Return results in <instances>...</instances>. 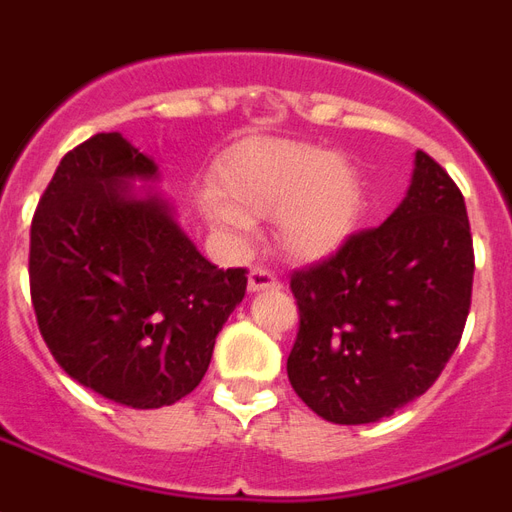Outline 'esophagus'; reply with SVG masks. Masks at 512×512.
<instances>
[{
  "instance_id": "esophagus-1",
  "label": "esophagus",
  "mask_w": 512,
  "mask_h": 512,
  "mask_svg": "<svg viewBox=\"0 0 512 512\" xmlns=\"http://www.w3.org/2000/svg\"><path fill=\"white\" fill-rule=\"evenodd\" d=\"M280 288V280L275 272H270L267 267H253L248 272V291H278Z\"/></svg>"
}]
</instances>
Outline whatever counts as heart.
<instances>
[{
    "label": "heart",
    "mask_w": 512,
    "mask_h": 512,
    "mask_svg": "<svg viewBox=\"0 0 512 512\" xmlns=\"http://www.w3.org/2000/svg\"><path fill=\"white\" fill-rule=\"evenodd\" d=\"M218 191L202 202L207 221L245 234L251 218L278 215L280 245L297 259H324L359 226L364 183L337 153L307 142H253L218 169Z\"/></svg>",
    "instance_id": "heart-1"
}]
</instances>
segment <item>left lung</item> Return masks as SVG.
<instances>
[{"instance_id":"8db88e82","label":"left lung","mask_w":512,"mask_h":512,"mask_svg":"<svg viewBox=\"0 0 512 512\" xmlns=\"http://www.w3.org/2000/svg\"><path fill=\"white\" fill-rule=\"evenodd\" d=\"M472 234L459 186L429 153L386 224L291 275L299 332L286 370L332 424H372L421 397L459 348L472 302Z\"/></svg>"}]
</instances>
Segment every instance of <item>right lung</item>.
<instances>
[{"label":"right lung","mask_w":512,"mask_h":512,"mask_svg":"<svg viewBox=\"0 0 512 512\" xmlns=\"http://www.w3.org/2000/svg\"><path fill=\"white\" fill-rule=\"evenodd\" d=\"M156 164L118 132L61 159L32 218L29 288L59 367L118 405H175L202 383L248 270H218L159 194L129 180Z\"/></svg>","instance_id":"obj_1"}]
</instances>
